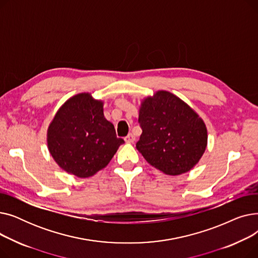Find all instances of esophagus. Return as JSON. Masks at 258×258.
I'll return each mask as SVG.
<instances>
[{
	"instance_id": "1",
	"label": "esophagus",
	"mask_w": 258,
	"mask_h": 258,
	"mask_svg": "<svg viewBox=\"0 0 258 258\" xmlns=\"http://www.w3.org/2000/svg\"><path fill=\"white\" fill-rule=\"evenodd\" d=\"M124 140H125V142H127V143H133L134 141H135V136L133 134H128L127 136L124 138Z\"/></svg>"
}]
</instances>
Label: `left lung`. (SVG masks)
Listing matches in <instances>:
<instances>
[{
    "label": "left lung",
    "mask_w": 258,
    "mask_h": 258,
    "mask_svg": "<svg viewBox=\"0 0 258 258\" xmlns=\"http://www.w3.org/2000/svg\"><path fill=\"white\" fill-rule=\"evenodd\" d=\"M142 130L137 150L166 174L190 170L204 154L207 130L198 114L173 94L159 91L146 98L139 112Z\"/></svg>",
    "instance_id": "obj_1"
}]
</instances>
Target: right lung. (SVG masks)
Returning <instances> with one entry per match:
<instances>
[{
    "label": "right lung",
    "instance_id": "obj_1",
    "mask_svg": "<svg viewBox=\"0 0 258 258\" xmlns=\"http://www.w3.org/2000/svg\"><path fill=\"white\" fill-rule=\"evenodd\" d=\"M123 143L104 118L102 102L87 93L67 100L48 130L51 156L59 167L78 178L91 177L105 167Z\"/></svg>",
    "mask_w": 258,
    "mask_h": 258
}]
</instances>
